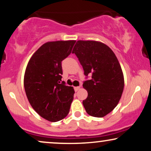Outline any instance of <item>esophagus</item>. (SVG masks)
I'll return each instance as SVG.
<instances>
[{"label": "esophagus", "mask_w": 151, "mask_h": 151, "mask_svg": "<svg viewBox=\"0 0 151 151\" xmlns=\"http://www.w3.org/2000/svg\"><path fill=\"white\" fill-rule=\"evenodd\" d=\"M80 86H75V87H74V90H75V91L76 92V91H78L80 89Z\"/></svg>", "instance_id": "1"}]
</instances>
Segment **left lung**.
<instances>
[{"label":"left lung","mask_w":151,"mask_h":151,"mask_svg":"<svg viewBox=\"0 0 151 151\" xmlns=\"http://www.w3.org/2000/svg\"><path fill=\"white\" fill-rule=\"evenodd\" d=\"M72 53L77 56L86 76L82 86L88 96L82 104L86 113L96 117L105 116L118 104L124 90L118 60L107 45L97 41L78 40Z\"/></svg>","instance_id":"left-lung-1"}]
</instances>
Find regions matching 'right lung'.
I'll return each instance as SVG.
<instances>
[{
	"label": "right lung",
	"mask_w": 151,
	"mask_h": 151,
	"mask_svg": "<svg viewBox=\"0 0 151 151\" xmlns=\"http://www.w3.org/2000/svg\"><path fill=\"white\" fill-rule=\"evenodd\" d=\"M75 40L55 41L42 45L29 61L24 78L27 99L41 117L50 122L65 118L69 112L74 91L60 82L62 61L71 53Z\"/></svg>",
	"instance_id": "add662e5"
}]
</instances>
